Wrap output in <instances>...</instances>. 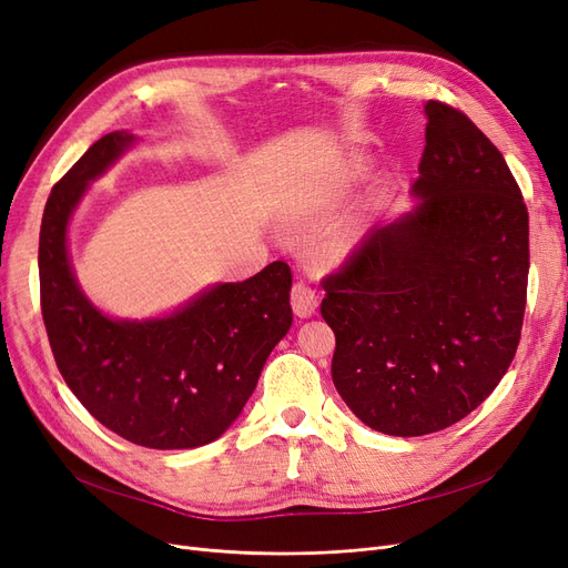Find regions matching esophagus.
<instances>
[{
  "mask_svg": "<svg viewBox=\"0 0 568 568\" xmlns=\"http://www.w3.org/2000/svg\"><path fill=\"white\" fill-rule=\"evenodd\" d=\"M291 305H294V313L298 317H313L317 311L315 288H311L303 282L294 284V291H291Z\"/></svg>",
  "mask_w": 568,
  "mask_h": 568,
  "instance_id": "34e87169",
  "label": "esophagus"
}]
</instances>
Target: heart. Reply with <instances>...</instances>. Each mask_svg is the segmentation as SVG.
Returning <instances> with one entry per match:
<instances>
[{
	"instance_id": "obj_1",
	"label": "heart",
	"mask_w": 568,
	"mask_h": 568,
	"mask_svg": "<svg viewBox=\"0 0 568 568\" xmlns=\"http://www.w3.org/2000/svg\"><path fill=\"white\" fill-rule=\"evenodd\" d=\"M367 173L369 163H365L363 159H348L334 168H326L324 173L305 182L294 205H291V215L298 220H317L332 215L351 199L355 186L365 180ZM363 220H341L329 232V236H326V244H329L334 253H346L357 244V239L363 236Z\"/></svg>"
}]
</instances>
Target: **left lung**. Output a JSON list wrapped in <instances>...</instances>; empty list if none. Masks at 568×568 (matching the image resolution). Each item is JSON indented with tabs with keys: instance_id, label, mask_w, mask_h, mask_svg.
Returning <instances> with one entry per match:
<instances>
[{
	"instance_id": "8db88e82",
	"label": "left lung",
	"mask_w": 568,
	"mask_h": 568,
	"mask_svg": "<svg viewBox=\"0 0 568 568\" xmlns=\"http://www.w3.org/2000/svg\"><path fill=\"white\" fill-rule=\"evenodd\" d=\"M424 113L417 205L322 282L338 395L403 438L453 426L500 384L528 286V211L503 153L462 111L426 101Z\"/></svg>"
}]
</instances>
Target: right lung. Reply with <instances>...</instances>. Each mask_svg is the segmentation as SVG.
<instances>
[{
	"instance_id": "add662e5",
	"label": "right lung",
	"mask_w": 568,
	"mask_h": 568,
	"mask_svg": "<svg viewBox=\"0 0 568 568\" xmlns=\"http://www.w3.org/2000/svg\"><path fill=\"white\" fill-rule=\"evenodd\" d=\"M132 144L130 132L101 136L51 189L38 255L42 317L63 382L97 422L144 448H199L242 415L294 322L291 270L274 261L246 282L201 291L165 317L113 320L97 311L68 257V222L90 182Z\"/></svg>"
}]
</instances>
